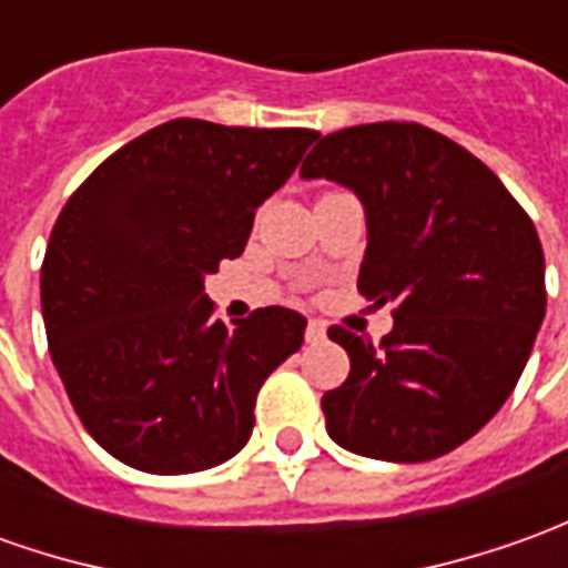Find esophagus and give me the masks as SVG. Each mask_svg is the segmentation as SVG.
Segmentation results:
<instances>
[{
    "label": "esophagus",
    "instance_id": "34e87169",
    "mask_svg": "<svg viewBox=\"0 0 568 568\" xmlns=\"http://www.w3.org/2000/svg\"><path fill=\"white\" fill-rule=\"evenodd\" d=\"M304 338H307L311 345L323 342V338H326V323H323V320H311V323H307V333H304Z\"/></svg>",
    "mask_w": 568,
    "mask_h": 568
}]
</instances>
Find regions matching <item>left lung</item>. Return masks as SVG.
Returning a JSON list of instances; mask_svg holds the SVG:
<instances>
[{"label": "left lung", "mask_w": 568, "mask_h": 568, "mask_svg": "<svg viewBox=\"0 0 568 568\" xmlns=\"http://www.w3.org/2000/svg\"><path fill=\"white\" fill-rule=\"evenodd\" d=\"M301 176H326L364 202L357 288L395 304L379 345L329 329L351 357L348 379L323 395L329 438L392 463L460 447L504 407L541 329L535 223L476 154L423 123L329 133Z\"/></svg>", "instance_id": "left-lung-1"}]
</instances>
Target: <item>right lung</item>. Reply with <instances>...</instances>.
I'll return each mask as SVG.
<instances>
[{
  "label": "right lung",
  "instance_id": "right-lung-1",
  "mask_svg": "<svg viewBox=\"0 0 568 568\" xmlns=\"http://www.w3.org/2000/svg\"><path fill=\"white\" fill-rule=\"evenodd\" d=\"M316 130L176 118L105 158L61 207L42 257L49 354L92 438L133 469L183 476L235 457L257 392L307 320H214L204 276L245 252L254 211Z\"/></svg>",
  "mask_w": 568,
  "mask_h": 568
}]
</instances>
